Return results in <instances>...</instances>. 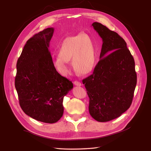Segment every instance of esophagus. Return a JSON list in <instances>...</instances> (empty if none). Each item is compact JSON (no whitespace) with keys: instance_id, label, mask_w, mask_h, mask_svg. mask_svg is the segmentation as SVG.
<instances>
[{"instance_id":"1","label":"esophagus","mask_w":151,"mask_h":151,"mask_svg":"<svg viewBox=\"0 0 151 151\" xmlns=\"http://www.w3.org/2000/svg\"><path fill=\"white\" fill-rule=\"evenodd\" d=\"M74 85H76V86H81L82 85L81 83H80V82L77 81H76L74 82Z\"/></svg>"}]
</instances>
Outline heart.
<instances>
[{
  "label": "heart",
  "instance_id": "b5f03b06",
  "mask_svg": "<svg viewBox=\"0 0 151 151\" xmlns=\"http://www.w3.org/2000/svg\"><path fill=\"white\" fill-rule=\"evenodd\" d=\"M71 58L73 68L78 74L87 75L93 70L96 53L90 36L82 33L65 38L59 47L58 56L53 59V66L60 74L67 76L70 71L68 61Z\"/></svg>",
  "mask_w": 151,
  "mask_h": 151
}]
</instances>
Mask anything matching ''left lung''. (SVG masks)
<instances>
[{"instance_id": "obj_1", "label": "left lung", "mask_w": 151, "mask_h": 151, "mask_svg": "<svg viewBox=\"0 0 151 151\" xmlns=\"http://www.w3.org/2000/svg\"><path fill=\"white\" fill-rule=\"evenodd\" d=\"M102 38L100 60L93 74L83 80L89 111L99 122L119 117L130 106L137 84L135 62L125 41L99 22L92 24Z\"/></svg>"}]
</instances>
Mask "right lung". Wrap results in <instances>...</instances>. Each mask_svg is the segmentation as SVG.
Masks as SVG:
<instances>
[{
  "instance_id": "right-lung-1",
  "label": "right lung",
  "mask_w": 151,
  "mask_h": 151,
  "mask_svg": "<svg viewBox=\"0 0 151 151\" xmlns=\"http://www.w3.org/2000/svg\"><path fill=\"white\" fill-rule=\"evenodd\" d=\"M54 32L48 28L35 34L24 45L18 58L15 87L20 106L34 119L53 123L63 113V97L73 88L53 64L49 50Z\"/></svg>"
}]
</instances>
